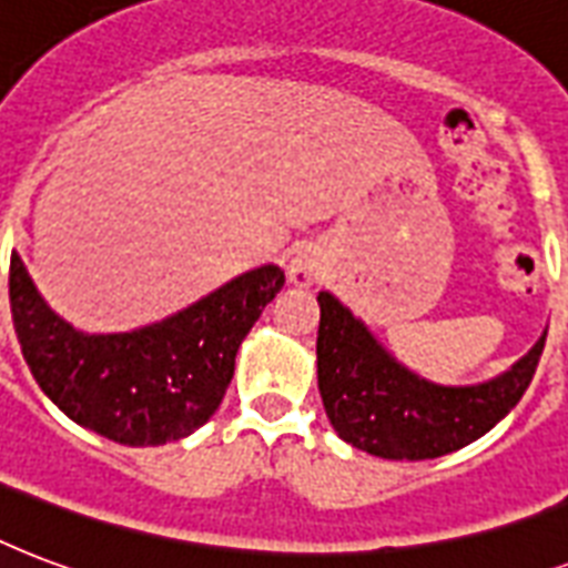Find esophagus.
I'll list each match as a JSON object with an SVG mask.
<instances>
[{
  "instance_id": "34e87169",
  "label": "esophagus",
  "mask_w": 568,
  "mask_h": 568,
  "mask_svg": "<svg viewBox=\"0 0 568 568\" xmlns=\"http://www.w3.org/2000/svg\"><path fill=\"white\" fill-rule=\"evenodd\" d=\"M287 278L296 287H314L316 281H320V261L307 248H298L287 266Z\"/></svg>"
}]
</instances>
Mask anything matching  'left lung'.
<instances>
[{
	"mask_svg": "<svg viewBox=\"0 0 568 568\" xmlns=\"http://www.w3.org/2000/svg\"><path fill=\"white\" fill-rule=\"evenodd\" d=\"M316 382L334 433L382 459H435L477 442L516 408L545 334L509 371L480 385H435L399 364L353 311L320 293Z\"/></svg>",
	"mask_w": 568,
	"mask_h": 568,
	"instance_id": "8db88e82",
	"label": "left lung"
}]
</instances>
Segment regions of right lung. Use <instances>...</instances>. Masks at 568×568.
Segmentation results:
<instances>
[{
  "label": "right lung",
  "instance_id": "1",
  "mask_svg": "<svg viewBox=\"0 0 568 568\" xmlns=\"http://www.w3.org/2000/svg\"><path fill=\"white\" fill-rule=\"evenodd\" d=\"M284 287L275 263L227 281L162 323L115 334L61 320L11 254V316L34 382L55 406L109 442H178L204 426L234 376L236 349Z\"/></svg>",
  "mask_w": 568,
  "mask_h": 568
}]
</instances>
